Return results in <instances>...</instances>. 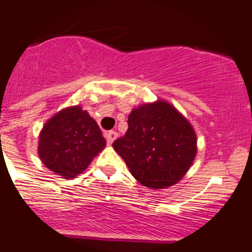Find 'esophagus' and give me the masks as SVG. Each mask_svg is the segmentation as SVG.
I'll use <instances>...</instances> for the list:
<instances>
[{"label": "esophagus", "mask_w": 252, "mask_h": 252, "mask_svg": "<svg viewBox=\"0 0 252 252\" xmlns=\"http://www.w3.org/2000/svg\"><path fill=\"white\" fill-rule=\"evenodd\" d=\"M117 136H118V134L116 133V131H108V133H106V139H107V143L109 144V145H111L112 143H113L114 140H116L117 139Z\"/></svg>", "instance_id": "34e87169"}]
</instances>
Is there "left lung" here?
Instances as JSON below:
<instances>
[{
	"instance_id": "8db88e82",
	"label": "left lung",
	"mask_w": 252,
	"mask_h": 252,
	"mask_svg": "<svg viewBox=\"0 0 252 252\" xmlns=\"http://www.w3.org/2000/svg\"><path fill=\"white\" fill-rule=\"evenodd\" d=\"M138 182L162 189L182 180L197 155L192 124L170 102L158 99L133 108L128 130L113 143Z\"/></svg>"
}]
</instances>
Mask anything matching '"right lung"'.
Wrapping results in <instances>:
<instances>
[{"label": "right lung", "instance_id": "right-lung-1", "mask_svg": "<svg viewBox=\"0 0 252 252\" xmlns=\"http://www.w3.org/2000/svg\"><path fill=\"white\" fill-rule=\"evenodd\" d=\"M104 148L98 124L81 106L59 111L39 133V158L46 168L67 180L84 172Z\"/></svg>", "mask_w": 252, "mask_h": 252}]
</instances>
